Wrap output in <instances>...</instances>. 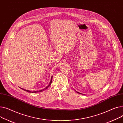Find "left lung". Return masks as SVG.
I'll return each mask as SVG.
<instances>
[{
    "label": "left lung",
    "mask_w": 123,
    "mask_h": 123,
    "mask_svg": "<svg viewBox=\"0 0 123 123\" xmlns=\"http://www.w3.org/2000/svg\"><path fill=\"white\" fill-rule=\"evenodd\" d=\"M77 93H79V94H82V93H80V92H77V91H76Z\"/></svg>",
    "instance_id": "8db88e82"
}]
</instances>
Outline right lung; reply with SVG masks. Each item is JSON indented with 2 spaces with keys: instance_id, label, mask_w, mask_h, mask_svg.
<instances>
[{
  "instance_id": "add662e5",
  "label": "right lung",
  "mask_w": 123,
  "mask_h": 123,
  "mask_svg": "<svg viewBox=\"0 0 123 123\" xmlns=\"http://www.w3.org/2000/svg\"><path fill=\"white\" fill-rule=\"evenodd\" d=\"M52 76L51 77V80H50V83H49V84L45 88H44V89H42V90H40V91H35V92H31V91H29V90H27V89H23V88H22V89H23V90H24L25 91H26V92H30V93H31V92H32V93H37V92H43V91H44V90H45V89H46L47 88H48V87L50 86V85L51 84V83H52Z\"/></svg>"
}]
</instances>
